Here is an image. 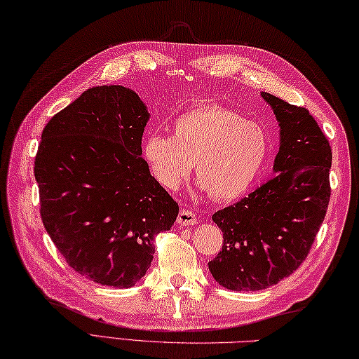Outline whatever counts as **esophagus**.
I'll list each match as a JSON object with an SVG mask.
<instances>
[{
  "instance_id": "obj_1",
  "label": "esophagus",
  "mask_w": 359,
  "mask_h": 359,
  "mask_svg": "<svg viewBox=\"0 0 359 359\" xmlns=\"http://www.w3.org/2000/svg\"><path fill=\"white\" fill-rule=\"evenodd\" d=\"M177 224L182 226H188V225H196L197 224V216L193 211L189 210H180L179 216H177Z\"/></svg>"
}]
</instances>
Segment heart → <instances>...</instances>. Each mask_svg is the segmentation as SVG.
<instances>
[{"label":"heart","instance_id":"heart-1","mask_svg":"<svg viewBox=\"0 0 359 359\" xmlns=\"http://www.w3.org/2000/svg\"><path fill=\"white\" fill-rule=\"evenodd\" d=\"M142 154L163 188L175 191L196 166V179L211 199L236 201L245 194L269 154L264 128L224 106L202 104L172 121L171 137L151 134Z\"/></svg>","mask_w":359,"mask_h":359}]
</instances>
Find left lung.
I'll return each mask as SVG.
<instances>
[{
  "instance_id": "8db88e82",
  "label": "left lung",
  "mask_w": 359,
  "mask_h": 359,
  "mask_svg": "<svg viewBox=\"0 0 359 359\" xmlns=\"http://www.w3.org/2000/svg\"><path fill=\"white\" fill-rule=\"evenodd\" d=\"M279 125L273 177L212 222L222 251L208 262L219 285L257 292L290 276L307 257L330 201L332 148L306 108L261 93Z\"/></svg>"
}]
</instances>
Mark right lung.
Masks as SVG:
<instances>
[{
  "instance_id": "add662e5",
  "label": "right lung",
  "mask_w": 359,
  "mask_h": 359,
  "mask_svg": "<svg viewBox=\"0 0 359 359\" xmlns=\"http://www.w3.org/2000/svg\"><path fill=\"white\" fill-rule=\"evenodd\" d=\"M149 120L133 89L85 90L44 126L35 157L41 219L66 262L97 284L129 288L179 205L142 157Z\"/></svg>"
}]
</instances>
